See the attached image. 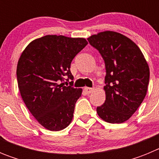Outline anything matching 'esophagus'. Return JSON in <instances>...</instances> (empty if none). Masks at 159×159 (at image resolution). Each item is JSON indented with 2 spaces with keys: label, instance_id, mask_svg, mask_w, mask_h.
Instances as JSON below:
<instances>
[{
  "label": "esophagus",
  "instance_id": "34e87169",
  "mask_svg": "<svg viewBox=\"0 0 159 159\" xmlns=\"http://www.w3.org/2000/svg\"><path fill=\"white\" fill-rule=\"evenodd\" d=\"M84 91H85V92H86L88 94H90L93 92L94 88H88V87H85V88H84Z\"/></svg>",
  "mask_w": 159,
  "mask_h": 159
}]
</instances>
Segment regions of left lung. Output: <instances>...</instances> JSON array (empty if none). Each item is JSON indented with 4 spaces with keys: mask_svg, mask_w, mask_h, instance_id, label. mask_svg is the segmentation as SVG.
Masks as SVG:
<instances>
[{
    "mask_svg": "<svg viewBox=\"0 0 159 159\" xmlns=\"http://www.w3.org/2000/svg\"><path fill=\"white\" fill-rule=\"evenodd\" d=\"M104 60L106 100L97 107L98 116L110 123L127 121L147 95L150 69L134 42L119 32L105 31L88 38Z\"/></svg>",
    "mask_w": 159,
    "mask_h": 159,
    "instance_id": "8db88e82",
    "label": "left lung"
}]
</instances>
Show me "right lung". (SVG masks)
I'll return each instance as SVG.
<instances>
[{
	"instance_id": "right-lung-1",
	"label": "right lung",
	"mask_w": 159,
	"mask_h": 159,
	"mask_svg": "<svg viewBox=\"0 0 159 159\" xmlns=\"http://www.w3.org/2000/svg\"><path fill=\"white\" fill-rule=\"evenodd\" d=\"M87 44L84 38L47 35L32 40L20 55L16 67L20 95L31 114L48 130H61L72 120L82 89L61 82L65 75L73 80L71 63Z\"/></svg>"
}]
</instances>
